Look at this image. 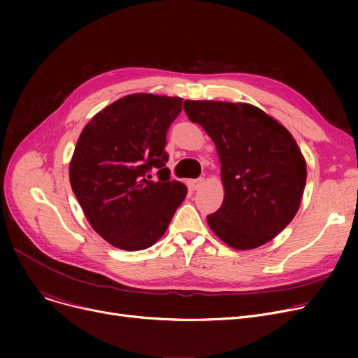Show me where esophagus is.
Wrapping results in <instances>:
<instances>
[{"mask_svg":"<svg viewBox=\"0 0 358 358\" xmlns=\"http://www.w3.org/2000/svg\"><path fill=\"white\" fill-rule=\"evenodd\" d=\"M203 182H204V178H196V180H192L190 181V187H192V189L193 190H199L200 189V187L203 185Z\"/></svg>","mask_w":358,"mask_h":358,"instance_id":"1","label":"esophagus"}]
</instances>
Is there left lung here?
Returning a JSON list of instances; mask_svg holds the SVG:
<instances>
[{"label":"left lung","mask_w":358,"mask_h":358,"mask_svg":"<svg viewBox=\"0 0 358 358\" xmlns=\"http://www.w3.org/2000/svg\"><path fill=\"white\" fill-rule=\"evenodd\" d=\"M185 115L215 142L224 197L208 216L215 235L234 250L274 239L297 213L306 161L290 131L248 103L185 100Z\"/></svg>","instance_id":"obj_1"}]
</instances>
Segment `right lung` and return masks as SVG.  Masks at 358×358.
<instances>
[{"instance_id": "add662e5", "label": "right lung", "mask_w": 358, "mask_h": 358, "mask_svg": "<svg viewBox=\"0 0 358 358\" xmlns=\"http://www.w3.org/2000/svg\"><path fill=\"white\" fill-rule=\"evenodd\" d=\"M182 99L129 94L83 129L69 162L72 192L91 228L113 247L141 251L165 234L187 196L165 166L166 131ZM150 169L159 180H150Z\"/></svg>"}]
</instances>
